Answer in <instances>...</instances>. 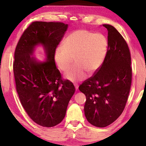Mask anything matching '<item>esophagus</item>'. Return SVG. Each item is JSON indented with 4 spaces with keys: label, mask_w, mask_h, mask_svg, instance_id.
Segmentation results:
<instances>
[{
    "label": "esophagus",
    "mask_w": 146,
    "mask_h": 146,
    "mask_svg": "<svg viewBox=\"0 0 146 146\" xmlns=\"http://www.w3.org/2000/svg\"><path fill=\"white\" fill-rule=\"evenodd\" d=\"M75 89H76V90H77L78 89V84H75Z\"/></svg>",
    "instance_id": "1"
}]
</instances>
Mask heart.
<instances>
[{
    "label": "heart",
    "instance_id": "b5f03b06",
    "mask_svg": "<svg viewBox=\"0 0 146 146\" xmlns=\"http://www.w3.org/2000/svg\"><path fill=\"white\" fill-rule=\"evenodd\" d=\"M108 40L102 33H94L86 29L74 31L64 39L63 45L56 48L55 62L60 70L65 71L75 63L64 75L73 82L85 79L88 71L93 73L102 66L108 53Z\"/></svg>",
    "mask_w": 146,
    "mask_h": 146
}]
</instances>
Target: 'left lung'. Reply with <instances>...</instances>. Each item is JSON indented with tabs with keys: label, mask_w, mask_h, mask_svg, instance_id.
Wrapping results in <instances>:
<instances>
[{
	"label": "left lung",
	"mask_w": 146,
	"mask_h": 146,
	"mask_svg": "<svg viewBox=\"0 0 146 146\" xmlns=\"http://www.w3.org/2000/svg\"><path fill=\"white\" fill-rule=\"evenodd\" d=\"M108 31V48L100 68L79 86L86 97L84 113L91 124L110 125L122 114L132 80L131 55L127 44L114 27L103 24Z\"/></svg>",
	"instance_id": "1"
}]
</instances>
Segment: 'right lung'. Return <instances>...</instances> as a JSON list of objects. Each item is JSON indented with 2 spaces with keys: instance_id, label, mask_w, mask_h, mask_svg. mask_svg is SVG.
Masks as SVG:
<instances>
[{
  "instance_id": "1",
  "label": "right lung",
  "mask_w": 146,
  "mask_h": 146,
  "mask_svg": "<svg viewBox=\"0 0 146 146\" xmlns=\"http://www.w3.org/2000/svg\"><path fill=\"white\" fill-rule=\"evenodd\" d=\"M68 27L58 22H33L22 35L15 51L13 73L19 99L32 120L43 127H53L62 121L75 91L72 82L62 79L54 59ZM39 44L44 48L46 61L33 57Z\"/></svg>"
}]
</instances>
